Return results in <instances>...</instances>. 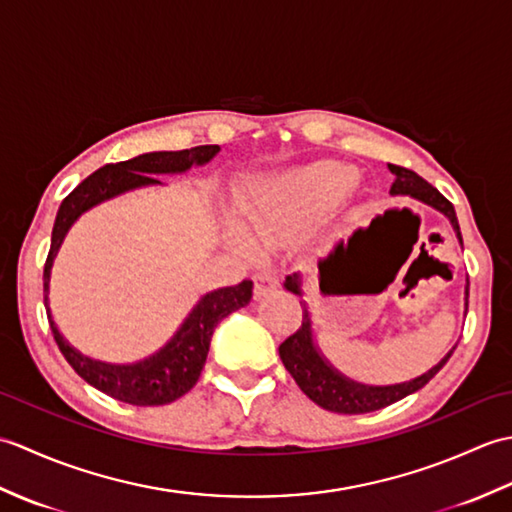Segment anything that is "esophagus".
Returning <instances> with one entry per match:
<instances>
[{
	"instance_id": "esophagus-1",
	"label": "esophagus",
	"mask_w": 512,
	"mask_h": 512,
	"mask_svg": "<svg viewBox=\"0 0 512 512\" xmlns=\"http://www.w3.org/2000/svg\"><path fill=\"white\" fill-rule=\"evenodd\" d=\"M277 286H279L277 273H273V270H264V273L255 275V290H253V295H255V299H262V297L270 295V292H275Z\"/></svg>"
}]
</instances>
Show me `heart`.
<instances>
[{"mask_svg":"<svg viewBox=\"0 0 512 512\" xmlns=\"http://www.w3.org/2000/svg\"><path fill=\"white\" fill-rule=\"evenodd\" d=\"M361 173L339 160H317L308 165L266 173L233 195L235 217H224L222 233L239 248H253L255 239L275 242L301 233L334 209L350 193ZM321 224L308 231V244H321Z\"/></svg>","mask_w":512,"mask_h":512,"instance_id":"b5f03b06","label":"heart"}]
</instances>
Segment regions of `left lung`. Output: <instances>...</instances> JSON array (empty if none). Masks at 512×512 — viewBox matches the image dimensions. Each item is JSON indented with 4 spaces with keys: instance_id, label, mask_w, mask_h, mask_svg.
Listing matches in <instances>:
<instances>
[{
    "instance_id": "8db88e82",
    "label": "left lung",
    "mask_w": 512,
    "mask_h": 512,
    "mask_svg": "<svg viewBox=\"0 0 512 512\" xmlns=\"http://www.w3.org/2000/svg\"><path fill=\"white\" fill-rule=\"evenodd\" d=\"M389 171L394 173V184H391V193L394 195H409L416 202H422L442 213L447 220L451 222L455 237L460 239L462 244V233H460V224H458V215H455L453 204L444 198V195L433 189L431 184L420 178L416 171L398 167V165H389ZM284 288L292 295L303 297L301 290V275L292 273L286 277ZM303 308V321L301 328L288 336V339L279 345V356L281 363L290 372V376L295 378V383L299 389L306 394L312 402H317L319 407L334 411V413H369V411H378L391 402H398L405 396L413 394V391L422 389L429 380L436 376L444 363L449 361L455 343L451 350L444 354L442 361L438 365H433L429 372H424L422 376H416L411 380H405V383H396V385H363L356 383V380L347 378L341 374L328 358H325L319 350L317 339H314V330H312V317L308 310V303L301 301ZM469 308V281H466V290H464V312Z\"/></svg>"
}]
</instances>
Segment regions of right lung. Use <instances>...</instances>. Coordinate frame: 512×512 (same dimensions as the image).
<instances>
[{
  "mask_svg": "<svg viewBox=\"0 0 512 512\" xmlns=\"http://www.w3.org/2000/svg\"><path fill=\"white\" fill-rule=\"evenodd\" d=\"M217 151H220L217 145H200L182 151H151V154L116 162V165H105L85 178L61 202L57 211L50 253L46 266H43V303H46L54 341H57L65 361L72 365L74 372L85 383H90L116 400L129 402V405L158 407L187 394L198 383L217 323L226 319L231 312L248 306L250 297H253V281L244 279L237 286L206 292L160 350L145 356L143 361L121 365L96 361V358L85 356L72 347L68 339H63L50 310V277L54 259H57L59 248L72 224L85 211L127 191L162 184L156 176H176V173H187L191 167L209 165L217 156Z\"/></svg>",
  "mask_w": 512,
  "mask_h": 512,
  "instance_id": "add662e5",
  "label": "right lung"
}]
</instances>
